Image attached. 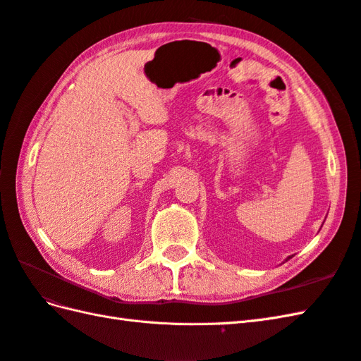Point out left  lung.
<instances>
[{"instance_id": "1", "label": "left lung", "mask_w": 361, "mask_h": 361, "mask_svg": "<svg viewBox=\"0 0 361 361\" xmlns=\"http://www.w3.org/2000/svg\"><path fill=\"white\" fill-rule=\"evenodd\" d=\"M288 259H291V257H288Z\"/></svg>"}]
</instances>
